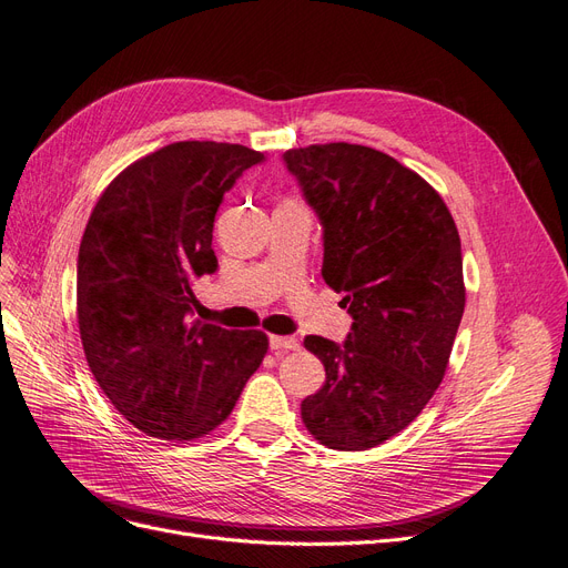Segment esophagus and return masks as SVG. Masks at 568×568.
<instances>
[{"label":"esophagus","instance_id":"34e87169","mask_svg":"<svg viewBox=\"0 0 568 568\" xmlns=\"http://www.w3.org/2000/svg\"><path fill=\"white\" fill-rule=\"evenodd\" d=\"M268 344H271L273 352H297V349H300V339H295V337H278V335H273V337L268 339Z\"/></svg>","mask_w":568,"mask_h":568}]
</instances>
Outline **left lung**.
Returning <instances> with one entry per match:
<instances>
[{
  "mask_svg": "<svg viewBox=\"0 0 568 568\" xmlns=\"http://www.w3.org/2000/svg\"><path fill=\"white\" fill-rule=\"evenodd\" d=\"M283 160L321 219L323 281L354 318L342 344L304 339L325 382L302 419L327 448L368 450L406 429L444 379L465 311L460 235L442 195L387 153L323 143Z\"/></svg>",
  "mask_w": 568,
  "mask_h": 568,
  "instance_id": "1",
  "label": "left lung"
}]
</instances>
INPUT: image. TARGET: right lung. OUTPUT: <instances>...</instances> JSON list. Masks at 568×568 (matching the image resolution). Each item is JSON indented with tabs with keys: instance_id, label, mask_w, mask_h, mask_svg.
I'll list each match as a JSON object with an SVG mask.
<instances>
[{
	"instance_id": "add662e5",
	"label": "right lung",
	"mask_w": 568,
	"mask_h": 568,
	"mask_svg": "<svg viewBox=\"0 0 568 568\" xmlns=\"http://www.w3.org/2000/svg\"><path fill=\"white\" fill-rule=\"evenodd\" d=\"M264 153L179 141L120 172L89 216L78 254V323L89 371L124 419L191 442L231 415L268 349L262 331L195 318L197 278L216 271L224 193Z\"/></svg>"
}]
</instances>
